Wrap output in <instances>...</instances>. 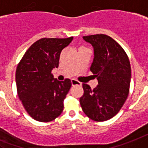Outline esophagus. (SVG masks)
<instances>
[{"instance_id":"1","label":"esophagus","mask_w":148,"mask_h":148,"mask_svg":"<svg viewBox=\"0 0 148 148\" xmlns=\"http://www.w3.org/2000/svg\"><path fill=\"white\" fill-rule=\"evenodd\" d=\"M71 84L72 86H76V85H79V86H82V83H79V81L77 80H76V79H71Z\"/></svg>"}]
</instances>
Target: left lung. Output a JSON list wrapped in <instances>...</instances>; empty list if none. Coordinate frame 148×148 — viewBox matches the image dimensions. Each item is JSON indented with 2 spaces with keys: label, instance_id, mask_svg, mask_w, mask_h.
<instances>
[{
  "label": "left lung",
  "instance_id": "8db88e82",
  "mask_svg": "<svg viewBox=\"0 0 148 148\" xmlns=\"http://www.w3.org/2000/svg\"><path fill=\"white\" fill-rule=\"evenodd\" d=\"M94 48L90 70L98 85L92 89L83 84L84 93L79 98L83 111L95 121L112 119L120 111L128 97L131 68L124 49L113 38L104 34L83 36Z\"/></svg>",
  "mask_w": 148,
  "mask_h": 148
}]
</instances>
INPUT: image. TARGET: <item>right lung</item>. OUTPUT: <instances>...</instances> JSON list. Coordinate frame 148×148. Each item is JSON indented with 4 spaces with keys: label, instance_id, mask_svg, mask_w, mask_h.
<instances>
[{
    "label": "right lung",
    "instance_id": "add662e5",
    "mask_svg": "<svg viewBox=\"0 0 148 148\" xmlns=\"http://www.w3.org/2000/svg\"><path fill=\"white\" fill-rule=\"evenodd\" d=\"M72 39L41 38L29 47L18 65V95L28 114L38 121L54 120L63 111L71 81H59L51 71L58 68L60 53Z\"/></svg>",
    "mask_w": 148,
    "mask_h": 148
}]
</instances>
